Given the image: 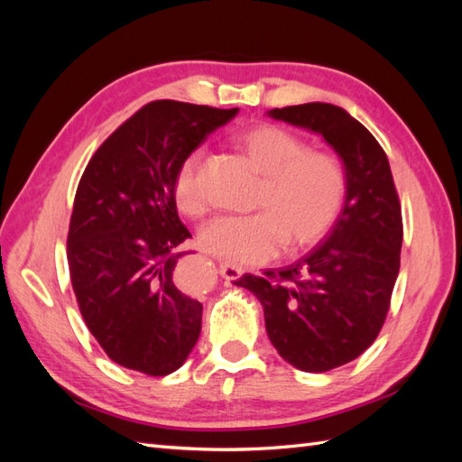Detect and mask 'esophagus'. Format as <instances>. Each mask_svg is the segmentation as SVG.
Listing matches in <instances>:
<instances>
[{
	"label": "esophagus",
	"instance_id": "obj_1",
	"mask_svg": "<svg viewBox=\"0 0 462 462\" xmlns=\"http://www.w3.org/2000/svg\"><path fill=\"white\" fill-rule=\"evenodd\" d=\"M219 273H221V277H226L227 282H235V279H239L245 273V268H241V265H236L229 260H223L219 263Z\"/></svg>",
	"mask_w": 462,
	"mask_h": 462
}]
</instances>
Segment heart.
I'll use <instances>...</instances> for the list:
<instances>
[{"instance_id": "obj_1", "label": "heart", "mask_w": 462, "mask_h": 462, "mask_svg": "<svg viewBox=\"0 0 462 462\" xmlns=\"http://www.w3.org/2000/svg\"><path fill=\"white\" fill-rule=\"evenodd\" d=\"M246 158L262 175L254 208L248 216H219L200 231V245L216 256L239 263L265 262L282 253L316 245L337 221L346 194L343 163L279 125H254L236 136ZM202 150L180 162L173 197L185 216L206 212L200 187Z\"/></svg>"}]
</instances>
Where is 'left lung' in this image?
<instances>
[{
  "mask_svg": "<svg viewBox=\"0 0 462 462\" xmlns=\"http://www.w3.org/2000/svg\"><path fill=\"white\" fill-rule=\"evenodd\" d=\"M268 116L324 136L343 162L346 194L324 243L282 270L243 275L239 287L260 300L289 365L328 372L365 353L383 326L401 265V204L383 148L343 107L310 102Z\"/></svg>",
  "mask_w": 462,
  "mask_h": 462,
  "instance_id": "8db88e82",
  "label": "left lung"
}]
</instances>
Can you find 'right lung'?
Listing matches in <instances>:
<instances>
[{
	"label": "right lung",
	"instance_id": "1",
	"mask_svg": "<svg viewBox=\"0 0 462 462\" xmlns=\"http://www.w3.org/2000/svg\"><path fill=\"white\" fill-rule=\"evenodd\" d=\"M239 107L150 102L90 158L67 235L79 310L106 355L146 375L183 366L202 328V304L175 285L190 233L173 197L177 167Z\"/></svg>",
	"mask_w": 462,
	"mask_h": 462
}]
</instances>
